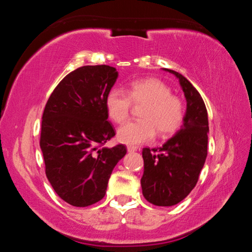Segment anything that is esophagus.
<instances>
[{
    "label": "esophagus",
    "mask_w": 252,
    "mask_h": 252,
    "mask_svg": "<svg viewBox=\"0 0 252 252\" xmlns=\"http://www.w3.org/2000/svg\"><path fill=\"white\" fill-rule=\"evenodd\" d=\"M136 150H138V148L136 147H133V146L127 147V152H135Z\"/></svg>",
    "instance_id": "1"
}]
</instances>
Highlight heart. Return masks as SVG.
Instances as JSON below:
<instances>
[{
    "mask_svg": "<svg viewBox=\"0 0 252 252\" xmlns=\"http://www.w3.org/2000/svg\"><path fill=\"white\" fill-rule=\"evenodd\" d=\"M167 84L158 79L133 81L127 91L111 89L105 96V110L111 120L122 123L129 117L132 102L144 104L140 112L141 120L130 121L118 130V140L127 146L150 141L157 133L160 136L173 134L185 119V106Z\"/></svg>",
    "mask_w": 252,
    "mask_h": 252,
    "instance_id": "obj_1",
    "label": "heart"
}]
</instances>
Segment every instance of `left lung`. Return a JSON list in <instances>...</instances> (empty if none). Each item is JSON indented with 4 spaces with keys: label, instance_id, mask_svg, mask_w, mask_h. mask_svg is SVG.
I'll use <instances>...</instances> for the list:
<instances>
[{
    "label": "left lung",
    "instance_id": "8db88e82",
    "mask_svg": "<svg viewBox=\"0 0 252 252\" xmlns=\"http://www.w3.org/2000/svg\"><path fill=\"white\" fill-rule=\"evenodd\" d=\"M179 79L187 110L180 130L160 148H144L143 197L155 206L171 207L182 201L197 185L207 158L208 112L200 93L182 74L169 69Z\"/></svg>",
    "mask_w": 252,
    "mask_h": 252
}]
</instances>
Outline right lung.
<instances>
[{
	"label": "right lung",
	"mask_w": 252,
	"mask_h": 252,
	"mask_svg": "<svg viewBox=\"0 0 252 252\" xmlns=\"http://www.w3.org/2000/svg\"><path fill=\"white\" fill-rule=\"evenodd\" d=\"M118 75L113 66H81L58 84L46 102L40 139L45 174L71 206L100 201L114 167L126 153L123 144L102 147L116 135L104 102Z\"/></svg>",
	"instance_id": "1"
}]
</instances>
